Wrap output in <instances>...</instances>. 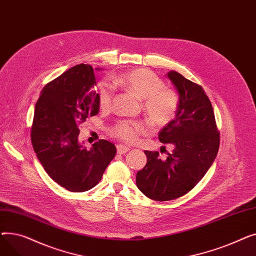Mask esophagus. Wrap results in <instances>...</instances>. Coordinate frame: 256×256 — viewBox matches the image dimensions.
Segmentation results:
<instances>
[{"mask_svg":"<svg viewBox=\"0 0 256 256\" xmlns=\"http://www.w3.org/2000/svg\"><path fill=\"white\" fill-rule=\"evenodd\" d=\"M128 150H130V147H128V146L121 145V144L117 145V152H118L119 154H126Z\"/></svg>","mask_w":256,"mask_h":256,"instance_id":"1","label":"esophagus"}]
</instances>
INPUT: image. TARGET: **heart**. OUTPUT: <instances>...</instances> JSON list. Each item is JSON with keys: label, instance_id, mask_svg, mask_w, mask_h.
Masks as SVG:
<instances>
[{"label": "heart", "instance_id": "heart-1", "mask_svg": "<svg viewBox=\"0 0 256 256\" xmlns=\"http://www.w3.org/2000/svg\"><path fill=\"white\" fill-rule=\"evenodd\" d=\"M114 82L142 100L143 110L156 126H165L176 117L180 108V96L164 85L162 78L154 72L138 68L117 76ZM113 100V90L106 84L98 88V102L102 109H109ZM147 126L139 120H120L112 128V135L126 142L134 143Z\"/></svg>", "mask_w": 256, "mask_h": 256}]
</instances>
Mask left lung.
I'll return each mask as SVG.
<instances>
[{"label": "left lung", "mask_w": 256, "mask_h": 256, "mask_svg": "<svg viewBox=\"0 0 256 256\" xmlns=\"http://www.w3.org/2000/svg\"><path fill=\"white\" fill-rule=\"evenodd\" d=\"M167 76L180 94V108L158 132V140L173 144L174 150L166 160H160L158 152L145 150L147 163L136 176L138 189L156 201L190 192L214 163L220 145L212 106L204 88L174 70Z\"/></svg>", "instance_id": "1"}]
</instances>
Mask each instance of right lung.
<instances>
[{"label": "right lung", "instance_id": "right-lung-1", "mask_svg": "<svg viewBox=\"0 0 256 256\" xmlns=\"http://www.w3.org/2000/svg\"><path fill=\"white\" fill-rule=\"evenodd\" d=\"M96 85L93 67L76 65L48 83L35 106L34 152L48 176L70 192L96 186L116 156L115 145L106 140L90 150L78 142L80 126L100 112Z\"/></svg>", "mask_w": 256, "mask_h": 256}]
</instances>
